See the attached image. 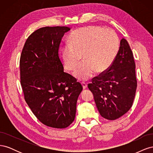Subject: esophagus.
Listing matches in <instances>:
<instances>
[{"label":"esophagus","mask_w":153,"mask_h":153,"mask_svg":"<svg viewBox=\"0 0 153 153\" xmlns=\"http://www.w3.org/2000/svg\"><path fill=\"white\" fill-rule=\"evenodd\" d=\"M82 87H83V89H85V88L87 87V83L85 82H82Z\"/></svg>","instance_id":"34e87169"}]
</instances>
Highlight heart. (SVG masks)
Listing matches in <instances>:
<instances>
[{"mask_svg": "<svg viewBox=\"0 0 153 153\" xmlns=\"http://www.w3.org/2000/svg\"><path fill=\"white\" fill-rule=\"evenodd\" d=\"M69 44L62 48L64 66L68 71L75 69L74 76L87 80L95 72H105L111 66L119 49V39L115 31L100 26H87L73 31Z\"/></svg>", "mask_w": 153, "mask_h": 153, "instance_id": "heart-1", "label": "heart"}]
</instances>
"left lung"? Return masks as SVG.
Returning <instances> with one entry per match:
<instances>
[{
  "mask_svg": "<svg viewBox=\"0 0 153 153\" xmlns=\"http://www.w3.org/2000/svg\"><path fill=\"white\" fill-rule=\"evenodd\" d=\"M137 86L135 63L128 41L123 38L112 65L88 84L100 115L108 120L121 117L131 108Z\"/></svg>",
  "mask_w": 153,
  "mask_h": 153,
  "instance_id": "1",
  "label": "left lung"
}]
</instances>
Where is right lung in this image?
Segmentation results:
<instances>
[{"label": "right lung", "mask_w": 153, "mask_h": 153, "mask_svg": "<svg viewBox=\"0 0 153 153\" xmlns=\"http://www.w3.org/2000/svg\"><path fill=\"white\" fill-rule=\"evenodd\" d=\"M68 27H45L25 41L20 60V84L24 98L35 116L49 127L65 128L75 120L83 87L69 73L59 56Z\"/></svg>", "instance_id": "add662e5"}]
</instances>
